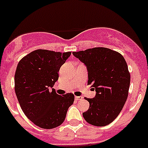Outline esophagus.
Masks as SVG:
<instances>
[{
    "label": "esophagus",
    "instance_id": "1",
    "mask_svg": "<svg viewBox=\"0 0 148 148\" xmlns=\"http://www.w3.org/2000/svg\"><path fill=\"white\" fill-rule=\"evenodd\" d=\"M82 99H83L82 96H75V100H82Z\"/></svg>",
    "mask_w": 148,
    "mask_h": 148
}]
</instances>
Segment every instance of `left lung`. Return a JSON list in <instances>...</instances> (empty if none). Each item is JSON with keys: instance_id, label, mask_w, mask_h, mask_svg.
Returning <instances> with one entry per match:
<instances>
[{"instance_id": "left-lung-1", "label": "left lung", "mask_w": 148, "mask_h": 148, "mask_svg": "<svg viewBox=\"0 0 148 148\" xmlns=\"http://www.w3.org/2000/svg\"><path fill=\"white\" fill-rule=\"evenodd\" d=\"M84 63L88 84L95 90V98H86L89 108L83 113L84 119L95 126L110 124L122 110L129 94L130 73L124 57L103 47L73 52Z\"/></svg>"}]
</instances>
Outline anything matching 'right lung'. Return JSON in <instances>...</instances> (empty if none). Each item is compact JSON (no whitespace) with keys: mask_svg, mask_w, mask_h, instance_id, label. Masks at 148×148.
I'll use <instances>...</instances> for the list:
<instances>
[{"mask_svg":"<svg viewBox=\"0 0 148 148\" xmlns=\"http://www.w3.org/2000/svg\"><path fill=\"white\" fill-rule=\"evenodd\" d=\"M71 53L36 50L17 64L14 74L17 100L27 117L40 128L51 129L61 125L74 103V94L60 95L52 88Z\"/></svg>","mask_w":148,"mask_h":148,"instance_id":"obj_1","label":"right lung"}]
</instances>
